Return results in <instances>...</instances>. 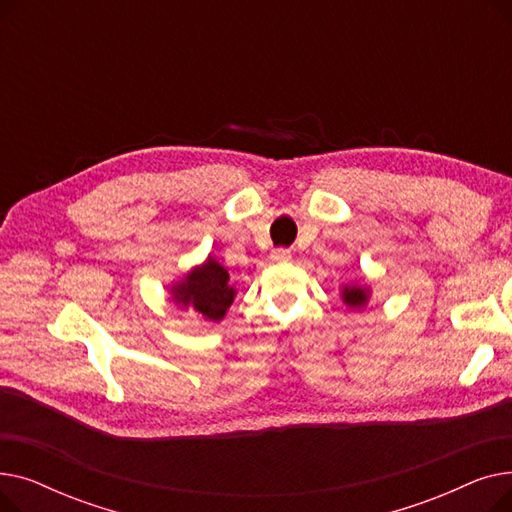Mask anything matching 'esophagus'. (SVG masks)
<instances>
[{"mask_svg": "<svg viewBox=\"0 0 512 512\" xmlns=\"http://www.w3.org/2000/svg\"><path fill=\"white\" fill-rule=\"evenodd\" d=\"M290 251L288 249H274L272 251V255H270V259L274 261V263H286V261H290Z\"/></svg>", "mask_w": 512, "mask_h": 512, "instance_id": "1", "label": "esophagus"}]
</instances>
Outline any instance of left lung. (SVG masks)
<instances>
[{"mask_svg": "<svg viewBox=\"0 0 512 512\" xmlns=\"http://www.w3.org/2000/svg\"><path fill=\"white\" fill-rule=\"evenodd\" d=\"M342 301L351 309H363L369 301V288L367 286H344L342 288Z\"/></svg>", "mask_w": 512, "mask_h": 512, "instance_id": "1", "label": "left lung"}]
</instances>
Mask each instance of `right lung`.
I'll return each mask as SVG.
<instances>
[{"instance_id":"1","label":"right lung","mask_w":512,"mask_h":512,"mask_svg":"<svg viewBox=\"0 0 512 512\" xmlns=\"http://www.w3.org/2000/svg\"><path fill=\"white\" fill-rule=\"evenodd\" d=\"M234 286L226 267L215 261L211 255L203 265L193 267L182 282L172 286V299L182 309H191L209 321L224 319L228 307L234 301Z\"/></svg>"}]
</instances>
